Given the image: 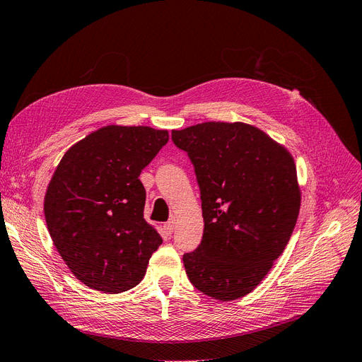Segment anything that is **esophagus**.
Listing matches in <instances>:
<instances>
[{
    "label": "esophagus",
    "instance_id": "esophagus-1",
    "mask_svg": "<svg viewBox=\"0 0 362 362\" xmlns=\"http://www.w3.org/2000/svg\"><path fill=\"white\" fill-rule=\"evenodd\" d=\"M174 224H176V223H174V219H170L168 223H165V224H164V230H165V233H167L168 236H171V235H173V231H174Z\"/></svg>",
    "mask_w": 362,
    "mask_h": 362
}]
</instances>
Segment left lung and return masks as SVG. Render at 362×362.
Here are the masks:
<instances>
[{
  "mask_svg": "<svg viewBox=\"0 0 362 362\" xmlns=\"http://www.w3.org/2000/svg\"><path fill=\"white\" fill-rule=\"evenodd\" d=\"M188 153L204 219L198 248L183 255L202 293L235 300L260 284L296 226L300 189L288 150L247 123L206 122L173 131Z\"/></svg>",
  "mask_w": 362,
  "mask_h": 362,
  "instance_id": "left-lung-1",
  "label": "left lung"
}]
</instances>
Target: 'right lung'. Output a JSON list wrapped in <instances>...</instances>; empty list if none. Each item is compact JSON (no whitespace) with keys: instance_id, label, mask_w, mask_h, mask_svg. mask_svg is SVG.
Instances as JSON below:
<instances>
[{"instance_id":"1","label":"right lung","mask_w":362,"mask_h":362,"mask_svg":"<svg viewBox=\"0 0 362 362\" xmlns=\"http://www.w3.org/2000/svg\"><path fill=\"white\" fill-rule=\"evenodd\" d=\"M168 131L110 124L69 148L45 194V219L58 254L87 287L122 293L146 275L162 238L144 219L139 180Z\"/></svg>"}]
</instances>
